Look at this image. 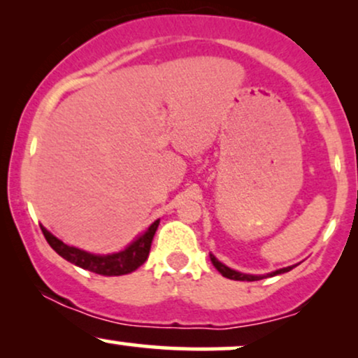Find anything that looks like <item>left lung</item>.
<instances>
[{
  "mask_svg": "<svg viewBox=\"0 0 358 358\" xmlns=\"http://www.w3.org/2000/svg\"><path fill=\"white\" fill-rule=\"evenodd\" d=\"M210 261H212V264L215 266V269L222 274V276L234 279V281H259V279H264V278H269V276H276V274L287 273V271H291L294 268V266H287V268L273 271V273H269V274H259V276H256V274H244V273H239V271H234L231 268H227V266L222 264V262L215 256H213V254H210Z\"/></svg>",
  "mask_w": 358,
  "mask_h": 358,
  "instance_id": "8db88e82",
  "label": "left lung"
}]
</instances>
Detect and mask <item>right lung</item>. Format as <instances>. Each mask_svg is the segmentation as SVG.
Segmentation results:
<instances>
[{
	"label": "right lung",
	"instance_id": "1",
	"mask_svg": "<svg viewBox=\"0 0 358 358\" xmlns=\"http://www.w3.org/2000/svg\"><path fill=\"white\" fill-rule=\"evenodd\" d=\"M158 224L159 220H155L153 224L148 227V231L136 237V239L131 242L124 250H119V252L114 254H104V256L85 252V250L82 249L64 244V242L57 239L53 234L48 232L43 225H40V227H42L45 239L50 244V248L55 250L59 256L64 257L65 261L72 262V264L79 266L82 269H87L90 273L101 274V276H122V274L133 273V271H136L139 266L145 264L148 254H150L155 232L156 229H158Z\"/></svg>",
	"mask_w": 358,
	"mask_h": 358
}]
</instances>
